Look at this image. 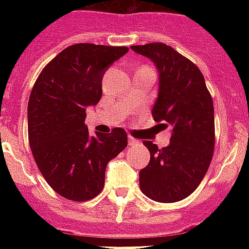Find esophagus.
<instances>
[{
  "mask_svg": "<svg viewBox=\"0 0 249 249\" xmlns=\"http://www.w3.org/2000/svg\"><path fill=\"white\" fill-rule=\"evenodd\" d=\"M128 143H129V146H133V144H137V143H138V141H137L136 138H133V137H129Z\"/></svg>",
  "mask_w": 249,
  "mask_h": 249,
  "instance_id": "obj_1",
  "label": "esophagus"
}]
</instances>
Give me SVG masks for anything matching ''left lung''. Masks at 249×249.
<instances>
[{
	"instance_id": "left-lung-1",
	"label": "left lung",
	"mask_w": 249,
	"mask_h": 249,
	"mask_svg": "<svg viewBox=\"0 0 249 249\" xmlns=\"http://www.w3.org/2000/svg\"><path fill=\"white\" fill-rule=\"evenodd\" d=\"M132 49L158 67L159 94L152 117L172 130L166 147L143 142L150 163L140 172L141 191L159 203L179 201L196 190L212 161L216 140L212 97L200 70L173 48L152 42Z\"/></svg>"
}]
</instances>
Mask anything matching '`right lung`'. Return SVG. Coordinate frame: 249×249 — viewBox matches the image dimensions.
<instances>
[{
	"mask_svg": "<svg viewBox=\"0 0 249 249\" xmlns=\"http://www.w3.org/2000/svg\"><path fill=\"white\" fill-rule=\"evenodd\" d=\"M126 46L71 45L37 77L28 102V140L49 186L68 200H90L105 186L106 166L126 146L123 128L90 136L86 108L102 97L107 68Z\"/></svg>",
	"mask_w": 249,
	"mask_h": 249,
	"instance_id": "1",
	"label": "right lung"
}]
</instances>
